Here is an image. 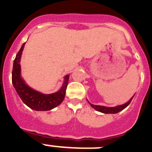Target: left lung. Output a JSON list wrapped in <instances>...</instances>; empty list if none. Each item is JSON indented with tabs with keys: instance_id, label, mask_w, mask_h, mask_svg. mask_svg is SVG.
<instances>
[{
	"instance_id": "left-lung-1",
	"label": "left lung",
	"mask_w": 152,
	"mask_h": 152,
	"mask_svg": "<svg viewBox=\"0 0 152 152\" xmlns=\"http://www.w3.org/2000/svg\"><path fill=\"white\" fill-rule=\"evenodd\" d=\"M133 96H132V97L131 99H130V100L127 102V103H124V104H123V105L116 106V107H103V106L94 105V104L91 103L90 102H88V103H90V105H91L93 108L95 109L96 110L99 111V112L103 113H117L122 111L123 110H124L126 107H127L129 105L130 102L132 101V100Z\"/></svg>"
}]
</instances>
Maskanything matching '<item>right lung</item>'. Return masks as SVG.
Returning a JSON list of instances; mask_svg holds the SVG:
<instances>
[{
    "label": "right lung",
    "mask_w": 152,
    "mask_h": 152,
    "mask_svg": "<svg viewBox=\"0 0 152 152\" xmlns=\"http://www.w3.org/2000/svg\"><path fill=\"white\" fill-rule=\"evenodd\" d=\"M25 42L16 56L12 71V83L22 101L26 106L36 111L50 110L58 106L64 100L68 85L69 75H65L64 83L58 92L51 94H44L29 88L21 77L20 58Z\"/></svg>",
    "instance_id": "add662e5"
}]
</instances>
